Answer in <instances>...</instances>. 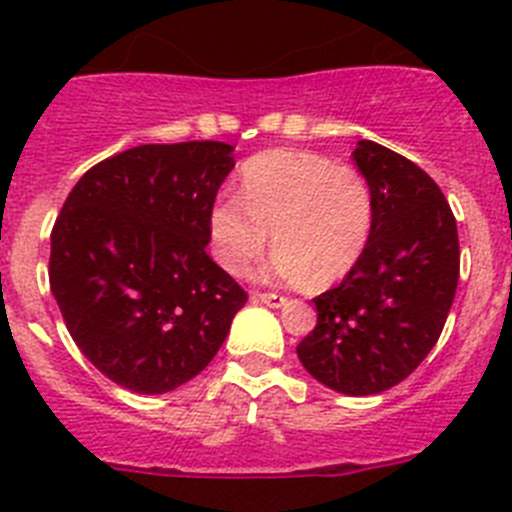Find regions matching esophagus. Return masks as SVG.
Returning <instances> with one entry per match:
<instances>
[{
    "instance_id": "obj_1",
    "label": "esophagus",
    "mask_w": 512,
    "mask_h": 512,
    "mask_svg": "<svg viewBox=\"0 0 512 512\" xmlns=\"http://www.w3.org/2000/svg\"><path fill=\"white\" fill-rule=\"evenodd\" d=\"M253 300L264 302V305H269V307L287 305V297L277 295V292H256V295H253Z\"/></svg>"
}]
</instances>
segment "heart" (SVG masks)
Wrapping results in <instances>:
<instances>
[{
    "label": "heart",
    "instance_id": "1",
    "mask_svg": "<svg viewBox=\"0 0 512 512\" xmlns=\"http://www.w3.org/2000/svg\"><path fill=\"white\" fill-rule=\"evenodd\" d=\"M271 243L266 277L330 287L359 264L374 230L372 184L351 164L312 151H266L241 169V197L210 210L217 264L243 277Z\"/></svg>",
    "mask_w": 512,
    "mask_h": 512
}]
</instances>
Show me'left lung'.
<instances>
[{
  "label": "left lung",
  "mask_w": 512,
  "mask_h": 512,
  "mask_svg": "<svg viewBox=\"0 0 512 512\" xmlns=\"http://www.w3.org/2000/svg\"><path fill=\"white\" fill-rule=\"evenodd\" d=\"M354 161L374 192V230L359 264L315 297L318 323L297 346L330 390L377 395L418 369L441 336L459 282L449 202L410 158L359 140Z\"/></svg>",
  "instance_id": "8db88e82"
}]
</instances>
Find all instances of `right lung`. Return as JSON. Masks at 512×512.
I'll use <instances>...</instances> for the list:
<instances>
[{
    "instance_id": "right-lung-1",
    "label": "right lung",
    "mask_w": 512,
    "mask_h": 512,
    "mask_svg": "<svg viewBox=\"0 0 512 512\" xmlns=\"http://www.w3.org/2000/svg\"><path fill=\"white\" fill-rule=\"evenodd\" d=\"M235 166L217 140L148 143L94 164L51 230V292L79 351L125 390L164 395L205 369L246 305L205 253Z\"/></svg>"
}]
</instances>
